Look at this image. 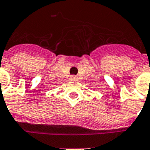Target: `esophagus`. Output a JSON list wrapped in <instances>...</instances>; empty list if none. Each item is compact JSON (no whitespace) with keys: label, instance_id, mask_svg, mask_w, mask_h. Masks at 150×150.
Listing matches in <instances>:
<instances>
[{"label":"esophagus","instance_id":"34e87169","mask_svg":"<svg viewBox=\"0 0 150 150\" xmlns=\"http://www.w3.org/2000/svg\"><path fill=\"white\" fill-rule=\"evenodd\" d=\"M71 81H77V76H75V75H72L70 76Z\"/></svg>","mask_w":150,"mask_h":150}]
</instances>
